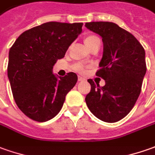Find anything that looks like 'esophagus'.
I'll return each mask as SVG.
<instances>
[{
  "label": "esophagus",
  "instance_id": "esophagus-1",
  "mask_svg": "<svg viewBox=\"0 0 155 155\" xmlns=\"http://www.w3.org/2000/svg\"><path fill=\"white\" fill-rule=\"evenodd\" d=\"M85 81V78L81 77V76L78 77V81Z\"/></svg>",
  "mask_w": 155,
  "mask_h": 155
}]
</instances>
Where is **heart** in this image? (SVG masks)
I'll list each match as a JSON object with an SVG mask.
<instances>
[{
	"label": "heart",
	"instance_id": "heart-1",
	"mask_svg": "<svg viewBox=\"0 0 155 155\" xmlns=\"http://www.w3.org/2000/svg\"><path fill=\"white\" fill-rule=\"evenodd\" d=\"M84 43L86 44V46L89 49H91V47H94L96 45H100V38L96 35H88L86 37L84 38ZM86 66L81 63H76L72 66V69L75 72H78L80 74H84L86 70Z\"/></svg>",
	"mask_w": 155,
	"mask_h": 155
}]
</instances>
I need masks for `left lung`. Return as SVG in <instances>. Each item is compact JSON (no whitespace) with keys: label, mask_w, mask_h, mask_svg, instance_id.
<instances>
[{"label":"left lung","mask_w":155,"mask_h":155,"mask_svg":"<svg viewBox=\"0 0 155 155\" xmlns=\"http://www.w3.org/2000/svg\"><path fill=\"white\" fill-rule=\"evenodd\" d=\"M86 27L102 36L104 54L96 75L105 81L99 86L89 79L88 108L104 122L126 117L134 107L147 71L145 51L133 35L111 22L86 23Z\"/></svg>","instance_id":"left-lung-1"}]
</instances>
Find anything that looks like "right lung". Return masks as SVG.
Instances as JSON below:
<instances>
[{
	"label": "right lung",
	"mask_w": 155,
	"mask_h": 155,
	"mask_svg": "<svg viewBox=\"0 0 155 155\" xmlns=\"http://www.w3.org/2000/svg\"><path fill=\"white\" fill-rule=\"evenodd\" d=\"M83 23L47 22L20 35L9 51L7 75L16 104L27 117L45 122L55 117L77 82L69 72L58 79L53 65L81 33Z\"/></svg>",
	"instance_id": "obj_1"
}]
</instances>
